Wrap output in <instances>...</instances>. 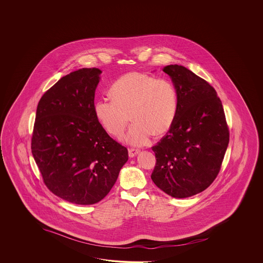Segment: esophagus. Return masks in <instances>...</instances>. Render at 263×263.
I'll use <instances>...</instances> for the list:
<instances>
[{"mask_svg": "<svg viewBox=\"0 0 263 263\" xmlns=\"http://www.w3.org/2000/svg\"><path fill=\"white\" fill-rule=\"evenodd\" d=\"M139 152V149H137V148H129V156L130 158H133V157L135 156L137 153Z\"/></svg>", "mask_w": 263, "mask_h": 263, "instance_id": "34e87169", "label": "esophagus"}]
</instances>
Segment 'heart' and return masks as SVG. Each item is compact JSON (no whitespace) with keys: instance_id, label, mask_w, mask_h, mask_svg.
Segmentation results:
<instances>
[{"instance_id":"1","label":"heart","mask_w":263,"mask_h":263,"mask_svg":"<svg viewBox=\"0 0 263 263\" xmlns=\"http://www.w3.org/2000/svg\"><path fill=\"white\" fill-rule=\"evenodd\" d=\"M110 95L112 99L96 101L95 112L107 133L115 137L123 135L130 118L135 123L127 140L135 145H145L153 134L162 136L173 125L179 100L176 86L168 79L127 73L112 84Z\"/></svg>"}]
</instances>
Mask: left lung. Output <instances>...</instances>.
Wrapping results in <instances>:
<instances>
[{"label":"left lung","mask_w":263,"mask_h":263,"mask_svg":"<svg viewBox=\"0 0 263 263\" xmlns=\"http://www.w3.org/2000/svg\"><path fill=\"white\" fill-rule=\"evenodd\" d=\"M162 70L178 91V111L166 134L152 146L151 179L169 196L184 198L206 190L216 179L229 142L222 101L211 84L182 66Z\"/></svg>","instance_id":"1"}]
</instances>
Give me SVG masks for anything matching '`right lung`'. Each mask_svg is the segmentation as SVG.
Instances as JSON below:
<instances>
[{"instance_id": "obj_1", "label": "right lung", "mask_w": 263, "mask_h": 263, "mask_svg": "<svg viewBox=\"0 0 263 263\" xmlns=\"http://www.w3.org/2000/svg\"><path fill=\"white\" fill-rule=\"evenodd\" d=\"M99 68L62 77L41 97L31 148L47 188L78 205L101 201L128 161V149L107 134L95 112Z\"/></svg>"}]
</instances>
